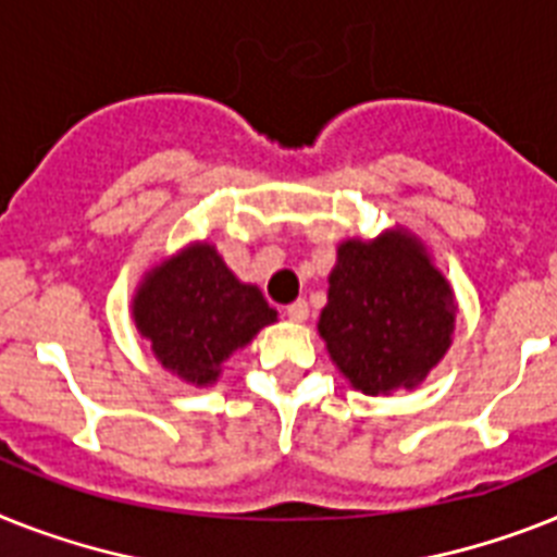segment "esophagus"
I'll list each match as a JSON object with an SVG mask.
<instances>
[{"instance_id": "obj_1", "label": "esophagus", "mask_w": 557, "mask_h": 557, "mask_svg": "<svg viewBox=\"0 0 557 557\" xmlns=\"http://www.w3.org/2000/svg\"><path fill=\"white\" fill-rule=\"evenodd\" d=\"M307 315H310V307H307V301H293V305H287V319L296 321V324H301V321H307Z\"/></svg>"}]
</instances>
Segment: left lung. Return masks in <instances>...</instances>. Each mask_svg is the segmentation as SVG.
I'll return each mask as SVG.
<instances>
[{
	"label": "left lung",
	"instance_id": "8db88e82",
	"mask_svg": "<svg viewBox=\"0 0 557 557\" xmlns=\"http://www.w3.org/2000/svg\"><path fill=\"white\" fill-rule=\"evenodd\" d=\"M327 282L319 335L352 389H416L447 356L458 312L455 289L407 227L344 238Z\"/></svg>",
	"mask_w": 557,
	"mask_h": 557
}]
</instances>
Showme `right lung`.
<instances>
[{"mask_svg": "<svg viewBox=\"0 0 557 557\" xmlns=\"http://www.w3.org/2000/svg\"><path fill=\"white\" fill-rule=\"evenodd\" d=\"M131 319L164 370L190 387H213L224 361L278 312L224 264L215 245L190 242L141 275Z\"/></svg>", "mask_w": 557, "mask_h": 557, "instance_id": "add662e5", "label": "right lung"}]
</instances>
